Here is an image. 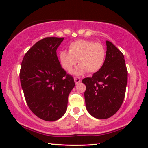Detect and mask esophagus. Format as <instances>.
I'll return each mask as SVG.
<instances>
[{"instance_id":"1","label":"esophagus","mask_w":148,"mask_h":148,"mask_svg":"<svg viewBox=\"0 0 148 148\" xmlns=\"http://www.w3.org/2000/svg\"><path fill=\"white\" fill-rule=\"evenodd\" d=\"M74 82H75V83L76 84V85L80 83V79L79 77H76H76L74 78Z\"/></svg>"}]
</instances>
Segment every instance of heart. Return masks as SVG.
I'll return each mask as SVG.
<instances>
[{"instance_id":"b5f03b06","label":"heart","mask_w":148,"mask_h":148,"mask_svg":"<svg viewBox=\"0 0 148 148\" xmlns=\"http://www.w3.org/2000/svg\"><path fill=\"white\" fill-rule=\"evenodd\" d=\"M68 51L59 52V59L61 67L70 72L74 68L77 60L79 65L74 71V74L98 72L103 66L106 59V50L102 44L90 40H78L68 46Z\"/></svg>"}]
</instances>
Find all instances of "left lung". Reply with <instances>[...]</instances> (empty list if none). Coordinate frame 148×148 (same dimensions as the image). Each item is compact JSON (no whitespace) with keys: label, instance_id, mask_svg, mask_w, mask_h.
<instances>
[{"label":"left lung","instance_id":"obj_1","mask_svg":"<svg viewBox=\"0 0 148 148\" xmlns=\"http://www.w3.org/2000/svg\"><path fill=\"white\" fill-rule=\"evenodd\" d=\"M106 59L102 68L85 78L86 108L91 115L107 119L121 107L128 82V71L124 55L111 42L106 41Z\"/></svg>","mask_w":148,"mask_h":148}]
</instances>
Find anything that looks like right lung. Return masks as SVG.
Instances as JSON below:
<instances>
[{
    "label": "right lung",
    "instance_id": "add662e5",
    "mask_svg": "<svg viewBox=\"0 0 148 148\" xmlns=\"http://www.w3.org/2000/svg\"><path fill=\"white\" fill-rule=\"evenodd\" d=\"M63 39L48 37L38 41L22 61L20 78L26 102L31 111L45 121H56L64 115L68 96L75 86L57 55Z\"/></svg>",
    "mask_w": 148,
    "mask_h": 148
}]
</instances>
